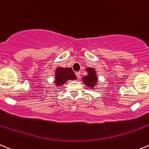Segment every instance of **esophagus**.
I'll return each instance as SVG.
<instances>
[{"label":"esophagus","mask_w":149,"mask_h":149,"mask_svg":"<svg viewBox=\"0 0 149 149\" xmlns=\"http://www.w3.org/2000/svg\"><path fill=\"white\" fill-rule=\"evenodd\" d=\"M80 75H81V72H79V71L76 72V76H77L78 79H79V78H80Z\"/></svg>","instance_id":"1"}]
</instances>
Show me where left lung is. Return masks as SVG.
<instances>
[{
  "mask_svg": "<svg viewBox=\"0 0 149 149\" xmlns=\"http://www.w3.org/2000/svg\"><path fill=\"white\" fill-rule=\"evenodd\" d=\"M86 71L87 72V74L82 78L83 82L91 90H94L95 89L94 87L98 84V81L95 70L94 68H87L86 69Z\"/></svg>",
  "mask_w": 149,
  "mask_h": 149,
  "instance_id": "left-lung-1",
  "label": "left lung"
}]
</instances>
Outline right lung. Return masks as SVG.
<instances>
[{"mask_svg":"<svg viewBox=\"0 0 149 149\" xmlns=\"http://www.w3.org/2000/svg\"><path fill=\"white\" fill-rule=\"evenodd\" d=\"M77 78L74 74V72L70 68L59 67L56 69L54 82L56 87L63 85L68 80H75Z\"/></svg>","mask_w":149,"mask_h":149,"instance_id":"add662e5","label":"right lung"}]
</instances>
